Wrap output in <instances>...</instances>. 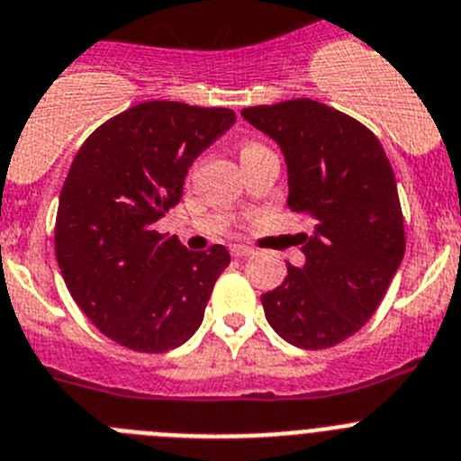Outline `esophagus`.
<instances>
[{"label": "esophagus", "mask_w": 461, "mask_h": 461, "mask_svg": "<svg viewBox=\"0 0 461 461\" xmlns=\"http://www.w3.org/2000/svg\"><path fill=\"white\" fill-rule=\"evenodd\" d=\"M230 252H231V257H250L255 250H252L250 246H240V243H234V246H230Z\"/></svg>", "instance_id": "obj_1"}]
</instances>
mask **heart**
<instances>
[{
	"label": "heart",
	"mask_w": 461,
	"mask_h": 461,
	"mask_svg": "<svg viewBox=\"0 0 461 461\" xmlns=\"http://www.w3.org/2000/svg\"><path fill=\"white\" fill-rule=\"evenodd\" d=\"M246 147H252V144H246ZM246 147H243V149H246Z\"/></svg>",
	"instance_id": "obj_1"
}]
</instances>
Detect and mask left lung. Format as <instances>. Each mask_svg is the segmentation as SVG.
<instances>
[{
	"label": "left lung",
	"instance_id": "obj_1",
	"mask_svg": "<svg viewBox=\"0 0 461 461\" xmlns=\"http://www.w3.org/2000/svg\"><path fill=\"white\" fill-rule=\"evenodd\" d=\"M287 163L289 209L308 213L305 264L261 294L271 329L301 349L351 338L379 308L404 257L395 174L375 132L339 110L296 98L240 110Z\"/></svg>",
	"mask_w": 461,
	"mask_h": 461
}]
</instances>
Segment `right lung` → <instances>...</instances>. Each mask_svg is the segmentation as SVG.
Listing matches in <instances>:
<instances>
[{
    "mask_svg": "<svg viewBox=\"0 0 461 461\" xmlns=\"http://www.w3.org/2000/svg\"><path fill=\"white\" fill-rule=\"evenodd\" d=\"M234 122L227 107L140 103L91 132L70 165L57 261L73 301L122 347L163 354L200 329L230 252H193L153 225L179 204L194 158Z\"/></svg>",
    "mask_w": 461,
    "mask_h": 461,
    "instance_id": "obj_1",
    "label": "right lung"
}]
</instances>
